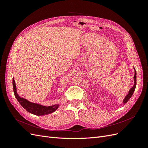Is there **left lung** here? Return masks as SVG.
Wrapping results in <instances>:
<instances>
[{
    "label": "left lung",
    "mask_w": 148,
    "mask_h": 148,
    "mask_svg": "<svg viewBox=\"0 0 148 148\" xmlns=\"http://www.w3.org/2000/svg\"><path fill=\"white\" fill-rule=\"evenodd\" d=\"M134 70H135V75H134V77H133V79H134V85L132 86V88L130 89L127 95L125 96V97H124V99L123 100V105L125 104H126V103L129 101V99H130L131 97L133 95L134 91H135V88H136V70H135V68H134Z\"/></svg>",
    "instance_id": "1"
}]
</instances>
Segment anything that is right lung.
<instances>
[{
	"mask_svg": "<svg viewBox=\"0 0 148 148\" xmlns=\"http://www.w3.org/2000/svg\"><path fill=\"white\" fill-rule=\"evenodd\" d=\"M13 92L15 97L16 98L17 101L19 102L21 106L23 107L25 109L27 110L28 112L38 116L48 115L51 114L53 112H55L59 107V104H55L50 106H45L41 104H38V103H34L30 102L27 99H25L23 97H21L19 96L17 92L16 86L14 78H13Z\"/></svg>",
	"mask_w": 148,
	"mask_h": 148,
	"instance_id": "add662e5",
	"label": "right lung"
}]
</instances>
